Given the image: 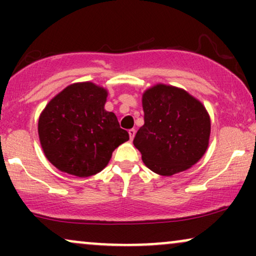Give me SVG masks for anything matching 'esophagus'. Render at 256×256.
Returning <instances> with one entry per match:
<instances>
[{"mask_svg":"<svg viewBox=\"0 0 256 256\" xmlns=\"http://www.w3.org/2000/svg\"><path fill=\"white\" fill-rule=\"evenodd\" d=\"M130 134H131V132H130Z\"/></svg>","mask_w":256,"mask_h":256,"instance_id":"1","label":"esophagus"}]
</instances>
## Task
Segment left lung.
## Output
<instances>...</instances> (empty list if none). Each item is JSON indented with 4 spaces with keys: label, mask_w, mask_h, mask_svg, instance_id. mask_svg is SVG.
I'll use <instances>...</instances> for the list:
<instances>
[{
    "label": "left lung",
    "mask_w": 256,
    "mask_h": 256,
    "mask_svg": "<svg viewBox=\"0 0 256 256\" xmlns=\"http://www.w3.org/2000/svg\"><path fill=\"white\" fill-rule=\"evenodd\" d=\"M107 91L74 84L46 104L38 134L46 158L60 171L90 177L107 166L112 152L128 140L116 114L104 110Z\"/></svg>",
    "instance_id": "1"
}]
</instances>
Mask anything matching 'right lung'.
Masks as SVG:
<instances>
[{
	"label": "right lung",
	"mask_w": 256,
	"mask_h": 256,
	"mask_svg": "<svg viewBox=\"0 0 256 256\" xmlns=\"http://www.w3.org/2000/svg\"><path fill=\"white\" fill-rule=\"evenodd\" d=\"M144 125L134 146L146 166L161 176L185 171L207 150L210 122L204 107L180 91L154 86L143 95Z\"/></svg>",
	"instance_id": "add662e5"
}]
</instances>
